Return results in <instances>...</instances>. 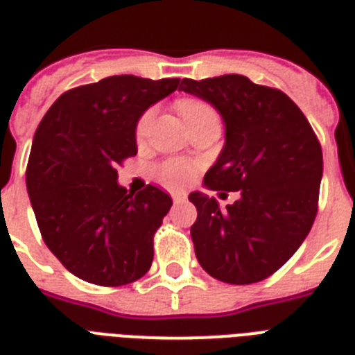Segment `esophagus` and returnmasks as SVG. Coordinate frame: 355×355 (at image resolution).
Wrapping results in <instances>:
<instances>
[{
  "mask_svg": "<svg viewBox=\"0 0 355 355\" xmlns=\"http://www.w3.org/2000/svg\"><path fill=\"white\" fill-rule=\"evenodd\" d=\"M172 200H174L175 205L184 202V200H187V193H172Z\"/></svg>",
  "mask_w": 355,
  "mask_h": 355,
  "instance_id": "34e87169",
  "label": "esophagus"
}]
</instances>
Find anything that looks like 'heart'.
<instances>
[{"label":"heart","mask_w":355,"mask_h":355,"mask_svg":"<svg viewBox=\"0 0 355 355\" xmlns=\"http://www.w3.org/2000/svg\"><path fill=\"white\" fill-rule=\"evenodd\" d=\"M178 110H180L181 117L184 119L188 126L193 124L199 119L206 117V115L215 114V110L208 105V103L200 101V99H181L178 103ZM150 121V112H147L142 119L139 121V126H137V135H144L147 124ZM159 181L165 183L167 187L180 188L188 184L197 175V165L188 159H168V162L162 163L156 171Z\"/></svg>","instance_id":"b5f03b06"}]
</instances>
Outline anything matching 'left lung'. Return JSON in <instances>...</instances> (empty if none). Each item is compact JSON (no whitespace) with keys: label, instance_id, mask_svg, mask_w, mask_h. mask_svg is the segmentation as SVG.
<instances>
[{"label":"left lung","instance_id":"8db88e82","mask_svg":"<svg viewBox=\"0 0 355 355\" xmlns=\"http://www.w3.org/2000/svg\"><path fill=\"white\" fill-rule=\"evenodd\" d=\"M180 90L215 106L225 124L224 149L206 172L205 187L240 192L224 209L205 193L188 196L197 208L190 227L197 259L222 283H259L311 231L324 172L322 147L286 94L247 76L184 78Z\"/></svg>","mask_w":355,"mask_h":355}]
</instances>
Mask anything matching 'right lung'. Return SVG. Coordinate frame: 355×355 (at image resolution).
<instances>
[{
    "mask_svg": "<svg viewBox=\"0 0 355 355\" xmlns=\"http://www.w3.org/2000/svg\"><path fill=\"white\" fill-rule=\"evenodd\" d=\"M180 78L110 76L62 94L31 144L26 188L42 240L71 274L122 286L147 274L153 238L172 206L147 184L131 193L117 165L137 155V122Z\"/></svg>",
    "mask_w": 355,
    "mask_h": 355,
    "instance_id": "add662e5",
    "label": "right lung"
}]
</instances>
